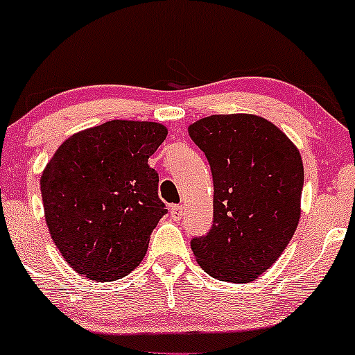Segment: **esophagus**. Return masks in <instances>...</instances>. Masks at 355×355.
I'll return each instance as SVG.
<instances>
[{
	"label": "esophagus",
	"mask_w": 355,
	"mask_h": 355,
	"mask_svg": "<svg viewBox=\"0 0 355 355\" xmlns=\"http://www.w3.org/2000/svg\"><path fill=\"white\" fill-rule=\"evenodd\" d=\"M182 205H170V217L175 220H180L182 218Z\"/></svg>",
	"instance_id": "obj_1"
}]
</instances>
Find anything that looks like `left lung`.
<instances>
[{
  "mask_svg": "<svg viewBox=\"0 0 355 355\" xmlns=\"http://www.w3.org/2000/svg\"><path fill=\"white\" fill-rule=\"evenodd\" d=\"M189 135L214 177V225L191 239V250L214 279L252 282L274 266L299 225V150L274 123L247 113L202 118Z\"/></svg>",
  "mask_w": 355,
  "mask_h": 355,
  "instance_id": "left-lung-1",
  "label": "left lung"
}]
</instances>
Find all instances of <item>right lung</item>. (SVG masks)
Segmentation results:
<instances>
[{"instance_id": "right-lung-1", "label": "right lung", "mask_w": 355, "mask_h": 355, "mask_svg": "<svg viewBox=\"0 0 355 355\" xmlns=\"http://www.w3.org/2000/svg\"><path fill=\"white\" fill-rule=\"evenodd\" d=\"M166 138L153 121L112 120L63 141L42 175L44 218L73 270L110 282L135 268L166 214L148 158Z\"/></svg>"}]
</instances>
